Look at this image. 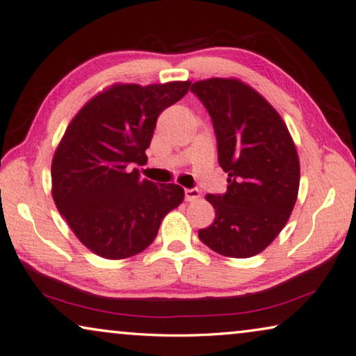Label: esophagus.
I'll list each match as a JSON object with an SVG mask.
<instances>
[{
    "instance_id": "obj_1",
    "label": "esophagus",
    "mask_w": 356,
    "mask_h": 356,
    "mask_svg": "<svg viewBox=\"0 0 356 356\" xmlns=\"http://www.w3.org/2000/svg\"><path fill=\"white\" fill-rule=\"evenodd\" d=\"M184 197L188 202H194L200 197V191L197 188H191V189H184Z\"/></svg>"
}]
</instances>
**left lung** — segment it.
Wrapping results in <instances>:
<instances>
[{"label":"left lung","instance_id":"1","mask_svg":"<svg viewBox=\"0 0 356 356\" xmlns=\"http://www.w3.org/2000/svg\"><path fill=\"white\" fill-rule=\"evenodd\" d=\"M191 92L210 114L229 177L227 193L207 195L216 218L199 238L222 256L251 258L273 242L296 204V146L280 114L238 79L197 81Z\"/></svg>","mask_w":356,"mask_h":356}]
</instances>
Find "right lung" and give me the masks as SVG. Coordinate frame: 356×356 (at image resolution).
Here are the masks:
<instances>
[{
  "mask_svg": "<svg viewBox=\"0 0 356 356\" xmlns=\"http://www.w3.org/2000/svg\"><path fill=\"white\" fill-rule=\"evenodd\" d=\"M189 81L116 84L87 102L52 161V197L71 231L106 259L135 256L154 242L163 216L181 204L178 184L140 178L156 122L188 94Z\"/></svg>",
  "mask_w": 356,
  "mask_h": 356,
  "instance_id": "add662e5",
  "label": "right lung"
}]
</instances>
